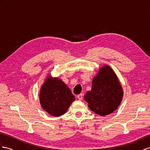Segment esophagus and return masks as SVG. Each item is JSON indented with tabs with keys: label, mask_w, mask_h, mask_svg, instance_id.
Wrapping results in <instances>:
<instances>
[{
	"label": "esophagus",
	"mask_w": 150,
	"mask_h": 150,
	"mask_svg": "<svg viewBox=\"0 0 150 150\" xmlns=\"http://www.w3.org/2000/svg\"><path fill=\"white\" fill-rule=\"evenodd\" d=\"M77 98L79 99V100H82L83 98V94H80L77 95Z\"/></svg>",
	"instance_id": "obj_1"
}]
</instances>
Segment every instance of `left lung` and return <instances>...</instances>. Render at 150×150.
<instances>
[{"mask_svg":"<svg viewBox=\"0 0 150 150\" xmlns=\"http://www.w3.org/2000/svg\"><path fill=\"white\" fill-rule=\"evenodd\" d=\"M124 91L113 69L105 64L99 69L92 81L91 90L84 99L89 108L100 116L113 113L121 104Z\"/></svg>","mask_w":150,"mask_h":150,"instance_id":"1","label":"left lung"}]
</instances>
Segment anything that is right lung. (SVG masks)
<instances>
[{
    "mask_svg": "<svg viewBox=\"0 0 150 150\" xmlns=\"http://www.w3.org/2000/svg\"><path fill=\"white\" fill-rule=\"evenodd\" d=\"M75 96L62 80L49 74L42 84L39 94L42 108L51 116L59 117L67 112Z\"/></svg>",
    "mask_w": 150,
    "mask_h": 150,
    "instance_id": "add662e5",
    "label": "right lung"
}]
</instances>
